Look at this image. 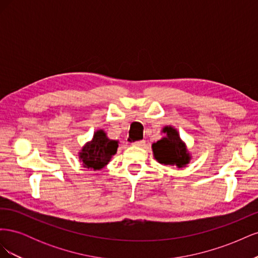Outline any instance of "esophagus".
<instances>
[{
  "mask_svg": "<svg viewBox=\"0 0 258 258\" xmlns=\"http://www.w3.org/2000/svg\"><path fill=\"white\" fill-rule=\"evenodd\" d=\"M144 144H145L144 140H139V141L132 142V145H134V146H138V147H141V146H143Z\"/></svg>",
  "mask_w": 258,
  "mask_h": 258,
  "instance_id": "34e87169",
  "label": "esophagus"
}]
</instances>
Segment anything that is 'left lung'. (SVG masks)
<instances>
[{
    "instance_id": "obj_1",
    "label": "left lung",
    "mask_w": 258,
    "mask_h": 258,
    "mask_svg": "<svg viewBox=\"0 0 258 258\" xmlns=\"http://www.w3.org/2000/svg\"><path fill=\"white\" fill-rule=\"evenodd\" d=\"M163 132H167V138L153 144L155 158L165 165L184 167L188 162L189 156L186 153V147L179 139L177 131L172 127H166Z\"/></svg>"
}]
</instances>
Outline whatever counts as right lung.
Listing matches in <instances>:
<instances>
[{"mask_svg":"<svg viewBox=\"0 0 258 258\" xmlns=\"http://www.w3.org/2000/svg\"><path fill=\"white\" fill-rule=\"evenodd\" d=\"M117 147V141L107 139L102 130L97 131L92 141L85 145L81 153L80 157L84 167L93 170L102 169L110 161L112 156L116 154Z\"/></svg>","mask_w":258,"mask_h":258,"instance_id":"right-lung-1","label":"right lung"}]
</instances>
